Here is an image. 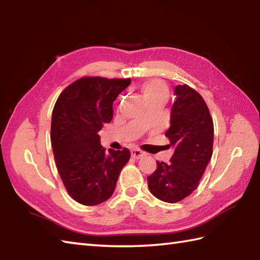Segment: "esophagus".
Listing matches in <instances>:
<instances>
[{"instance_id": "1", "label": "esophagus", "mask_w": 260, "mask_h": 260, "mask_svg": "<svg viewBox=\"0 0 260 260\" xmlns=\"http://www.w3.org/2000/svg\"><path fill=\"white\" fill-rule=\"evenodd\" d=\"M131 155H132V158H135V159H140L143 157V155H145V152H142L139 149H132Z\"/></svg>"}]
</instances>
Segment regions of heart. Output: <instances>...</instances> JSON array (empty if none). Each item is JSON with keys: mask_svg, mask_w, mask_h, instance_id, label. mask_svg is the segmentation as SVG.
I'll return each instance as SVG.
<instances>
[{"mask_svg": "<svg viewBox=\"0 0 260 260\" xmlns=\"http://www.w3.org/2000/svg\"><path fill=\"white\" fill-rule=\"evenodd\" d=\"M141 92L148 103L154 100L167 101L169 95V88L159 79H149L141 84Z\"/></svg>", "mask_w": 260, "mask_h": 260, "instance_id": "b5f03b06", "label": "heart"}]
</instances>
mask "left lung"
Instances as JSON below:
<instances>
[{"label": "left lung", "mask_w": 260, "mask_h": 260, "mask_svg": "<svg viewBox=\"0 0 260 260\" xmlns=\"http://www.w3.org/2000/svg\"><path fill=\"white\" fill-rule=\"evenodd\" d=\"M176 101L166 137L175 149L170 162L157 161L147 178L155 198L175 204L194 191L212 155L213 122L204 98L187 84L175 88Z\"/></svg>", "instance_id": "1"}]
</instances>
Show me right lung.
Wrapping results in <instances>:
<instances>
[{
    "mask_svg": "<svg viewBox=\"0 0 260 260\" xmlns=\"http://www.w3.org/2000/svg\"><path fill=\"white\" fill-rule=\"evenodd\" d=\"M131 79L83 77L61 92L52 111L51 143L61 180L77 203L95 206L111 197L129 149L103 148L98 135L113 117V101Z\"/></svg>",
    "mask_w": 260,
    "mask_h": 260,
    "instance_id": "obj_1",
    "label": "right lung"
}]
</instances>
